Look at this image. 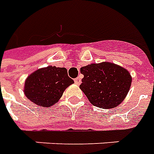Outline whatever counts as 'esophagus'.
Instances as JSON below:
<instances>
[{"label":"esophagus","instance_id":"esophagus-1","mask_svg":"<svg viewBox=\"0 0 154 154\" xmlns=\"http://www.w3.org/2000/svg\"><path fill=\"white\" fill-rule=\"evenodd\" d=\"M74 82H75V83L77 84V85H80L81 82H82V81H81V77H77V78H75L74 79Z\"/></svg>","mask_w":154,"mask_h":154}]
</instances>
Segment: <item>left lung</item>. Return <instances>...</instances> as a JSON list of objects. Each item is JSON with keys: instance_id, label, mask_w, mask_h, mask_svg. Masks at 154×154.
<instances>
[{"instance_id": "obj_1", "label": "left lung", "mask_w": 154, "mask_h": 154, "mask_svg": "<svg viewBox=\"0 0 154 154\" xmlns=\"http://www.w3.org/2000/svg\"><path fill=\"white\" fill-rule=\"evenodd\" d=\"M80 85L89 101L101 109H112L126 98L131 84L129 72L112 63H91L81 68Z\"/></svg>"}]
</instances>
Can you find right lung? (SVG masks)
Segmentation results:
<instances>
[{
  "instance_id": "1",
  "label": "right lung",
  "mask_w": 154,
  "mask_h": 154,
  "mask_svg": "<svg viewBox=\"0 0 154 154\" xmlns=\"http://www.w3.org/2000/svg\"><path fill=\"white\" fill-rule=\"evenodd\" d=\"M72 83L65 68L49 66L36 70L26 79L24 93L34 103L50 107L59 101L64 90Z\"/></svg>"
}]
</instances>
